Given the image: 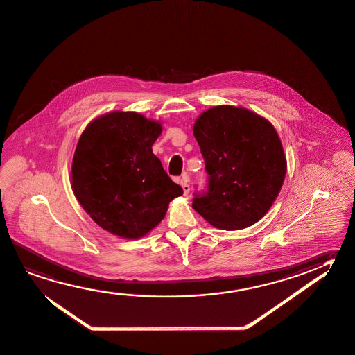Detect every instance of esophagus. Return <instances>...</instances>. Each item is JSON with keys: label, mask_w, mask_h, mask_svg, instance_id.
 Instances as JSON below:
<instances>
[{"label": "esophagus", "mask_w": 355, "mask_h": 355, "mask_svg": "<svg viewBox=\"0 0 355 355\" xmlns=\"http://www.w3.org/2000/svg\"><path fill=\"white\" fill-rule=\"evenodd\" d=\"M189 180H190V179H189V175H182V179L180 180V184L185 195H187V193H190V185H189Z\"/></svg>", "instance_id": "1"}]
</instances>
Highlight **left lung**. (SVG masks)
Returning a JSON list of instances; mask_svg holds the SVG:
<instances>
[{"label":"left lung","mask_w":355,"mask_h":355,"mask_svg":"<svg viewBox=\"0 0 355 355\" xmlns=\"http://www.w3.org/2000/svg\"><path fill=\"white\" fill-rule=\"evenodd\" d=\"M207 173L193 207L218 229H246L265 216L282 187L287 164L276 129L245 108L220 105L193 125Z\"/></svg>","instance_id":"1"}]
</instances>
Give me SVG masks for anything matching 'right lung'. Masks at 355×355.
<instances>
[{"label": "right lung", "instance_id": "add662e5", "mask_svg": "<svg viewBox=\"0 0 355 355\" xmlns=\"http://www.w3.org/2000/svg\"><path fill=\"white\" fill-rule=\"evenodd\" d=\"M157 121L132 112L103 115L85 128L72 164L79 204L102 229L139 239L160 223L182 187L170 179L151 146Z\"/></svg>", "mask_w": 355, "mask_h": 355}]
</instances>
